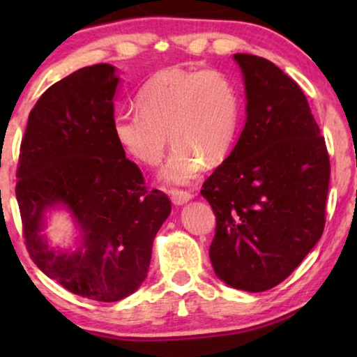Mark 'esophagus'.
I'll return each mask as SVG.
<instances>
[{
    "mask_svg": "<svg viewBox=\"0 0 357 357\" xmlns=\"http://www.w3.org/2000/svg\"><path fill=\"white\" fill-rule=\"evenodd\" d=\"M192 198L193 195L187 192V190H172V192H170V199H172V203L177 204V206L190 202Z\"/></svg>",
    "mask_w": 357,
    "mask_h": 357,
    "instance_id": "obj_1",
    "label": "esophagus"
}]
</instances>
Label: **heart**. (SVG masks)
<instances>
[{
	"label": "heart",
	"mask_w": 357,
	"mask_h": 357,
	"mask_svg": "<svg viewBox=\"0 0 357 357\" xmlns=\"http://www.w3.org/2000/svg\"><path fill=\"white\" fill-rule=\"evenodd\" d=\"M139 109L116 112L115 139L141 164L162 160L169 136L175 146L162 178L174 185L192 182L203 160L226 158L238 125V100L232 82L213 68H167L144 82Z\"/></svg>",
	"instance_id": "heart-1"
}]
</instances>
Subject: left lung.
<instances>
[{"instance_id":"8db88e82","label":"left lung","mask_w":357,"mask_h":357,"mask_svg":"<svg viewBox=\"0 0 357 357\" xmlns=\"http://www.w3.org/2000/svg\"><path fill=\"white\" fill-rule=\"evenodd\" d=\"M234 58L245 82V126L202 195L216 216L214 273L261 292L284 281L324 234L330 158L299 84L265 58Z\"/></svg>"}]
</instances>
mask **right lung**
<instances>
[{"label": "right lung", "mask_w": 357, "mask_h": 357, "mask_svg": "<svg viewBox=\"0 0 357 357\" xmlns=\"http://www.w3.org/2000/svg\"><path fill=\"white\" fill-rule=\"evenodd\" d=\"M115 68H81L48 87L29 114L16 198L32 261L73 294L116 302L146 280L153 242L172 203L149 190L115 139ZM63 204L80 224L76 252L50 249L40 234L47 208Z\"/></svg>", "instance_id": "obj_1"}]
</instances>
